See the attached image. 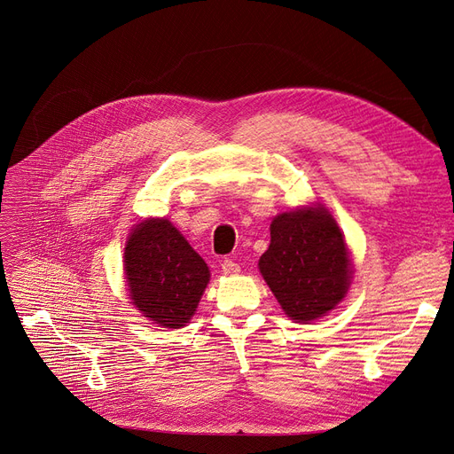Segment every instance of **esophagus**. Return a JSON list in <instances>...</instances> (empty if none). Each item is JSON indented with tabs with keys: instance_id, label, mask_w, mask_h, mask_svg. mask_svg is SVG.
Returning a JSON list of instances; mask_svg holds the SVG:
<instances>
[{
	"instance_id": "34e87169",
	"label": "esophagus",
	"mask_w": 454,
	"mask_h": 454,
	"mask_svg": "<svg viewBox=\"0 0 454 454\" xmlns=\"http://www.w3.org/2000/svg\"><path fill=\"white\" fill-rule=\"evenodd\" d=\"M221 267H223V272H224L226 276H233V274H238V272L241 270L238 263H235L233 260H228V258L221 263Z\"/></svg>"
}]
</instances>
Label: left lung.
<instances>
[{
	"label": "left lung",
	"mask_w": 454,
	"mask_h": 454,
	"mask_svg": "<svg viewBox=\"0 0 454 454\" xmlns=\"http://www.w3.org/2000/svg\"><path fill=\"white\" fill-rule=\"evenodd\" d=\"M260 272L287 317L309 323L336 308L348 291L352 263L330 211L302 206L276 215Z\"/></svg>",
	"instance_id": "8db88e82"
}]
</instances>
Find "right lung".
<instances>
[{
    "label": "right lung",
    "instance_id": "obj_1",
    "mask_svg": "<svg viewBox=\"0 0 454 454\" xmlns=\"http://www.w3.org/2000/svg\"><path fill=\"white\" fill-rule=\"evenodd\" d=\"M124 270L131 304L163 328L185 326L209 282V269L167 219H146L129 233Z\"/></svg>",
    "mask_w": 454,
    "mask_h": 454
}]
</instances>
